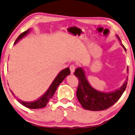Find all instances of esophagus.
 <instances>
[{"instance_id":"esophagus-1","label":"esophagus","mask_w":135,"mask_h":135,"mask_svg":"<svg viewBox=\"0 0 135 135\" xmlns=\"http://www.w3.org/2000/svg\"><path fill=\"white\" fill-rule=\"evenodd\" d=\"M70 74H73L75 72V66L74 65H70Z\"/></svg>"}]
</instances>
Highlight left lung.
<instances>
[{"label":"left lung","instance_id":"1","mask_svg":"<svg viewBox=\"0 0 135 135\" xmlns=\"http://www.w3.org/2000/svg\"><path fill=\"white\" fill-rule=\"evenodd\" d=\"M119 40L120 44L126 51V49L122 44L121 40L117 35H115ZM127 68V74L129 73ZM74 75L79 79V85L77 89L76 96L78 100L81 103L82 107L86 110L91 111H101L107 109L119 100L126 89L128 76L126 81L119 89L110 93H105L97 90L92 86L87 79L85 72L82 68L76 69Z\"/></svg>","mask_w":135,"mask_h":135}]
</instances>
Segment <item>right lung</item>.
Returning <instances> with one entry per match:
<instances>
[{
  "mask_svg": "<svg viewBox=\"0 0 135 135\" xmlns=\"http://www.w3.org/2000/svg\"><path fill=\"white\" fill-rule=\"evenodd\" d=\"M31 29H28L27 31L23 32L22 34L19 35L18 37L15 40V42H14V45L16 44L17 42L20 41L21 39H22L23 37L29 34L30 32ZM70 74L69 68H66V69H63L59 73L58 75H57V76L55 78V79H54V81L52 82L51 84L50 85L48 89L46 91L43 95H41L40 98H38L34 101H31V102H27V101H23L21 100L20 98H16L19 103H21V104L23 105L25 107L31 108V109H38V108H41L45 107L47 105V104L48 103L49 100L53 97L54 93L56 91L57 88L58 86L60 85L64 79H65V78L69 75ZM11 92L12 94V95H14L15 97V94L11 90Z\"/></svg>",
  "mask_w": 135,
  "mask_h": 135,
  "instance_id": "right-lung-1",
  "label": "right lung"
}]
</instances>
